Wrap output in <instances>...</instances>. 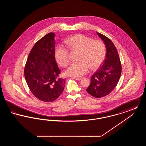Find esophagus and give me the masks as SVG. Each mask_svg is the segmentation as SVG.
I'll return each mask as SVG.
<instances>
[{"label": "esophagus", "mask_w": 146, "mask_h": 146, "mask_svg": "<svg viewBox=\"0 0 146 146\" xmlns=\"http://www.w3.org/2000/svg\"><path fill=\"white\" fill-rule=\"evenodd\" d=\"M73 79H74L75 80H80L82 79V78H77V77H74V78H73Z\"/></svg>", "instance_id": "34e87169"}]
</instances>
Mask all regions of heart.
I'll use <instances>...</instances> for the list:
<instances>
[{
    "mask_svg": "<svg viewBox=\"0 0 146 146\" xmlns=\"http://www.w3.org/2000/svg\"><path fill=\"white\" fill-rule=\"evenodd\" d=\"M71 50L79 51L77 62L72 63L66 71L68 76L79 77L86 74L89 69H97L103 62L106 49L104 42L95 40L83 35H72L66 40ZM56 60L60 66L64 67L70 63L68 50L61 45L55 50Z\"/></svg>",
    "mask_w": 146,
    "mask_h": 146,
    "instance_id": "1",
    "label": "heart"
}]
</instances>
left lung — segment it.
I'll list each match as a JSON object with an SVG mask.
<instances>
[{
  "instance_id": "obj_1",
  "label": "left lung",
  "mask_w": 146,
  "mask_h": 146,
  "mask_svg": "<svg viewBox=\"0 0 146 146\" xmlns=\"http://www.w3.org/2000/svg\"><path fill=\"white\" fill-rule=\"evenodd\" d=\"M97 34L106 47V56L102 66L91 78L87 92L96 98L108 95L118 84L121 73V65L118 51L111 40L100 33Z\"/></svg>"
}]
</instances>
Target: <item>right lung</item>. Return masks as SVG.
<instances>
[{
	"instance_id": "obj_1",
	"label": "right lung",
	"mask_w": 146,
	"mask_h": 146,
	"mask_svg": "<svg viewBox=\"0 0 146 146\" xmlns=\"http://www.w3.org/2000/svg\"><path fill=\"white\" fill-rule=\"evenodd\" d=\"M55 33H49L35 44L25 68V77L33 95L44 102H52L64 88L65 80L58 78L60 70L55 57Z\"/></svg>"
}]
</instances>
